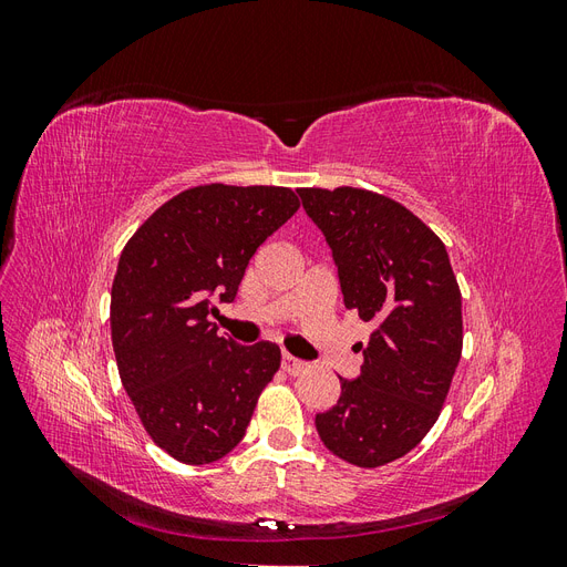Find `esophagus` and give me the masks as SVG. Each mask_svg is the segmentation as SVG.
Instances as JSON below:
<instances>
[{"mask_svg": "<svg viewBox=\"0 0 567 567\" xmlns=\"http://www.w3.org/2000/svg\"><path fill=\"white\" fill-rule=\"evenodd\" d=\"M281 369H284L288 375H300L302 371H307V362H302V359H298V357H293V354L284 352V357H281Z\"/></svg>", "mask_w": 567, "mask_h": 567, "instance_id": "obj_1", "label": "esophagus"}]
</instances>
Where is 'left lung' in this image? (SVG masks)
Here are the masks:
<instances>
[{"instance_id":"8db88e82","label":"left lung","mask_w":567,"mask_h":567,"mask_svg":"<svg viewBox=\"0 0 567 567\" xmlns=\"http://www.w3.org/2000/svg\"><path fill=\"white\" fill-rule=\"evenodd\" d=\"M333 250L342 300L373 321L357 381L315 423L326 450L359 468L402 458L435 425L463 348L461 290L440 236L369 188H298Z\"/></svg>"}]
</instances>
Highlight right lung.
<instances>
[{
  "mask_svg": "<svg viewBox=\"0 0 567 567\" xmlns=\"http://www.w3.org/2000/svg\"><path fill=\"white\" fill-rule=\"evenodd\" d=\"M288 186L198 184L132 234L111 288V338L123 388L148 437L203 466L244 440L281 367L269 340L236 346L208 319L234 300L265 238L296 215Z\"/></svg>",
  "mask_w": 567,
  "mask_h": 567,
  "instance_id": "right-lung-1",
  "label": "right lung"
}]
</instances>
